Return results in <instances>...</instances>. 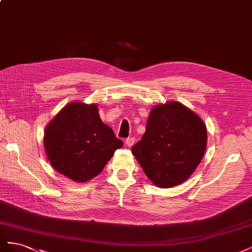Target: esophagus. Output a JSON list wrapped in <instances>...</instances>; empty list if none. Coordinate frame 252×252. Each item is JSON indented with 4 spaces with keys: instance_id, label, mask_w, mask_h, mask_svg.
Here are the masks:
<instances>
[{
    "instance_id": "1",
    "label": "esophagus",
    "mask_w": 252,
    "mask_h": 252,
    "mask_svg": "<svg viewBox=\"0 0 252 252\" xmlns=\"http://www.w3.org/2000/svg\"><path fill=\"white\" fill-rule=\"evenodd\" d=\"M134 142H135V139L133 138V136H131V138H128V139H126L125 144L127 145L128 147H132V146H133V144H134Z\"/></svg>"
}]
</instances>
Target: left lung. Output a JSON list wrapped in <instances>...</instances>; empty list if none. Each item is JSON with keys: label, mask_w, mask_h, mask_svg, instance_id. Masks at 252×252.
Listing matches in <instances>:
<instances>
[{"label": "left lung", "mask_w": 252, "mask_h": 252, "mask_svg": "<svg viewBox=\"0 0 252 252\" xmlns=\"http://www.w3.org/2000/svg\"><path fill=\"white\" fill-rule=\"evenodd\" d=\"M207 129L204 121L180 102L151 109L146 131L131 149L148 179L158 187L184 183L204 157Z\"/></svg>", "instance_id": "1"}]
</instances>
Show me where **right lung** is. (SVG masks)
<instances>
[{
    "mask_svg": "<svg viewBox=\"0 0 252 252\" xmlns=\"http://www.w3.org/2000/svg\"><path fill=\"white\" fill-rule=\"evenodd\" d=\"M123 142L104 124L96 104L68 103L44 131V147L50 165L77 183L101 173Z\"/></svg>",
    "mask_w": 252,
    "mask_h": 252,
    "instance_id": "right-lung-1",
    "label": "right lung"
}]
</instances>
